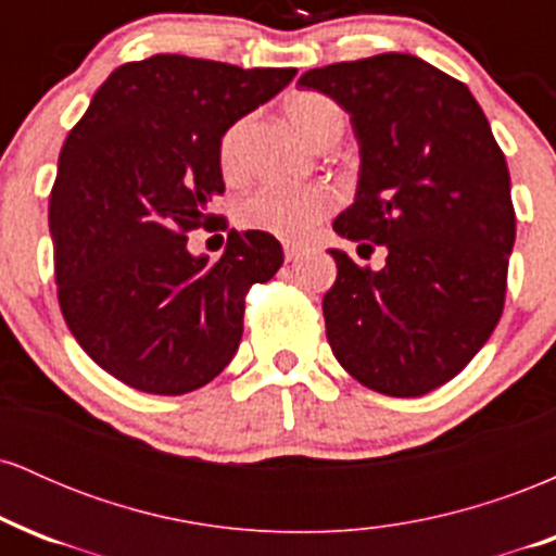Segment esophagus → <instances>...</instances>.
Segmentation results:
<instances>
[{
	"label": "esophagus",
	"instance_id": "esophagus-1",
	"mask_svg": "<svg viewBox=\"0 0 556 556\" xmlns=\"http://www.w3.org/2000/svg\"><path fill=\"white\" fill-rule=\"evenodd\" d=\"M285 253H287V261H298L300 258V248L290 245V242L285 245Z\"/></svg>",
	"mask_w": 556,
	"mask_h": 556
}]
</instances>
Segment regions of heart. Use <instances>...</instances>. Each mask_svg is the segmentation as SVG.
Returning <instances> with one entry per match:
<instances>
[{
  "label": "heart",
  "mask_w": 556,
  "mask_h": 556,
  "mask_svg": "<svg viewBox=\"0 0 556 556\" xmlns=\"http://www.w3.org/2000/svg\"><path fill=\"white\" fill-rule=\"evenodd\" d=\"M287 114L305 138L316 146L334 143L342 132V114L329 99L316 93H295L287 104ZM245 125L238 123L222 140V164L232 172L240 164V143ZM329 198L316 185H264L256 195H251L242 206V219L248 225H256L274 232L298 238L308 232L311 227L327 212Z\"/></svg>",
  "instance_id": "1"
}]
</instances>
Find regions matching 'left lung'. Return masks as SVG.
<instances>
[{"label": "left lung", "mask_w": 556, "mask_h": 556, "mask_svg": "<svg viewBox=\"0 0 556 556\" xmlns=\"http://www.w3.org/2000/svg\"><path fill=\"white\" fill-rule=\"evenodd\" d=\"M300 86L350 112L361 146L348 240L389 248L379 271L331 248V353L361 384L420 397L473 361L502 316L515 242L509 172L468 86L413 54L308 70Z\"/></svg>", "instance_id": "obj_1"}]
</instances>
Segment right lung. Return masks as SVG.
I'll use <instances>...</instances> for the list:
<instances>
[{
  "mask_svg": "<svg viewBox=\"0 0 556 556\" xmlns=\"http://www.w3.org/2000/svg\"><path fill=\"white\" fill-rule=\"evenodd\" d=\"M295 70H240L182 54L117 67L70 130L49 206L60 305L80 348L151 394L208 384L238 353L245 292L282 266L261 229L229 232L216 261L188 229L225 193L227 127Z\"/></svg>",
  "mask_w": 556,
  "mask_h": 556,
  "instance_id": "obj_1",
  "label": "right lung"
}]
</instances>
